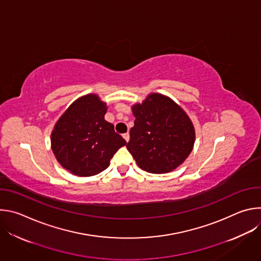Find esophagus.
Listing matches in <instances>:
<instances>
[{"mask_svg": "<svg viewBox=\"0 0 261 261\" xmlns=\"http://www.w3.org/2000/svg\"><path fill=\"white\" fill-rule=\"evenodd\" d=\"M123 137H124V139L128 142L129 141V139H130V134L127 132V133H125V134H123Z\"/></svg>", "mask_w": 261, "mask_h": 261, "instance_id": "esophagus-1", "label": "esophagus"}]
</instances>
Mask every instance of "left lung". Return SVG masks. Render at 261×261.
<instances>
[{
	"label": "left lung",
	"mask_w": 261,
	"mask_h": 261,
	"mask_svg": "<svg viewBox=\"0 0 261 261\" xmlns=\"http://www.w3.org/2000/svg\"><path fill=\"white\" fill-rule=\"evenodd\" d=\"M132 113L135 121L127 148L141 169L166 173L188 158L195 141L194 126L174 101L150 94L132 106Z\"/></svg>",
	"instance_id": "obj_1"
}]
</instances>
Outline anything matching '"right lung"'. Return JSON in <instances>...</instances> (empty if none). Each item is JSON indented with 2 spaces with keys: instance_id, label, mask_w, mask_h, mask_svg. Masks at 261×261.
<instances>
[{
  "instance_id": "obj_1",
  "label": "right lung",
  "mask_w": 261,
  "mask_h": 261,
  "mask_svg": "<svg viewBox=\"0 0 261 261\" xmlns=\"http://www.w3.org/2000/svg\"><path fill=\"white\" fill-rule=\"evenodd\" d=\"M106 103L95 94L74 101L59 119L51 133V150L58 162L79 176L100 173L127 144L104 119Z\"/></svg>"
}]
</instances>
